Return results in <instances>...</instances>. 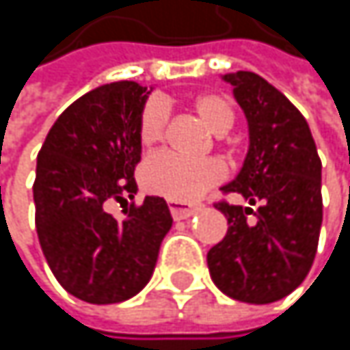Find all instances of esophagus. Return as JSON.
Returning <instances> with one entry per match:
<instances>
[{"mask_svg":"<svg viewBox=\"0 0 350 350\" xmlns=\"http://www.w3.org/2000/svg\"><path fill=\"white\" fill-rule=\"evenodd\" d=\"M168 206H170V213H172V217H174L176 221H180V219H188V217H192V215H196V213H198V206H190V204L176 202V200H170V202H168Z\"/></svg>","mask_w":350,"mask_h":350,"instance_id":"1","label":"esophagus"}]
</instances>
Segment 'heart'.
I'll list each match as a JSON object with an SVG mask.
<instances>
[{
	"instance_id": "obj_1",
	"label": "heart",
	"mask_w": 350,
	"mask_h": 350,
	"mask_svg": "<svg viewBox=\"0 0 350 350\" xmlns=\"http://www.w3.org/2000/svg\"><path fill=\"white\" fill-rule=\"evenodd\" d=\"M194 111L215 135H225L235 123V111L227 99L219 95H198L194 99ZM168 111L162 101H150L142 111L139 142L146 148L156 146L166 131ZM227 176L219 160H184L170 152H160L148 158L142 166V186L156 196L192 202L200 198L208 188L223 182Z\"/></svg>"
}]
</instances>
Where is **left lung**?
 I'll return each mask as SVG.
<instances>
[{
  "label": "left lung",
  "instance_id": "obj_1",
  "mask_svg": "<svg viewBox=\"0 0 350 350\" xmlns=\"http://www.w3.org/2000/svg\"><path fill=\"white\" fill-rule=\"evenodd\" d=\"M249 125L241 172L223 186L257 204L215 202L229 223L227 235L206 253L215 286L233 300L269 304L292 294L308 275L322 225V162L304 115L255 72L223 77Z\"/></svg>",
  "mask_w": 350,
  "mask_h": 350
}]
</instances>
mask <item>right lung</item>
<instances>
[{
    "label": "right lung",
    "instance_id": "add662e5",
    "mask_svg": "<svg viewBox=\"0 0 350 350\" xmlns=\"http://www.w3.org/2000/svg\"><path fill=\"white\" fill-rule=\"evenodd\" d=\"M150 91L133 81L97 87L50 127L38 154L36 231L58 284L89 304H117L152 278L172 227L164 198L129 204L125 219L107 213L137 192L139 119Z\"/></svg>",
    "mask_w": 350,
    "mask_h": 350
}]
</instances>
